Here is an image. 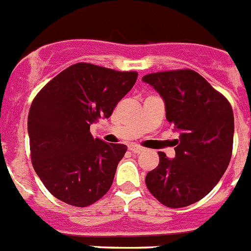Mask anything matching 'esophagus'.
Returning a JSON list of instances; mask_svg holds the SVG:
<instances>
[{
  "label": "esophagus",
  "instance_id": "1",
  "mask_svg": "<svg viewBox=\"0 0 251 251\" xmlns=\"http://www.w3.org/2000/svg\"><path fill=\"white\" fill-rule=\"evenodd\" d=\"M129 151H133V153H134V154H141V153H142V151H144V149H143V148H142V147H138V146H133V144H132V146H129Z\"/></svg>",
  "mask_w": 251,
  "mask_h": 251
}]
</instances>
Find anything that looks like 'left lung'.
<instances>
[{
    "label": "left lung",
    "instance_id": "left-lung-1",
    "mask_svg": "<svg viewBox=\"0 0 251 251\" xmlns=\"http://www.w3.org/2000/svg\"><path fill=\"white\" fill-rule=\"evenodd\" d=\"M142 79L159 92L168 122L180 132L176 158L159 151L146 176L149 192L168 208L197 203L211 192L233 153L234 114L229 100L193 70L151 73Z\"/></svg>",
    "mask_w": 251,
    "mask_h": 251
}]
</instances>
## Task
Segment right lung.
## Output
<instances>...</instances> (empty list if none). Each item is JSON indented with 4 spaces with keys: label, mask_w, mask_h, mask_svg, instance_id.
<instances>
[{
    "label": "right lung",
    "mask_w": 251,
    "mask_h": 251,
    "mask_svg": "<svg viewBox=\"0 0 251 251\" xmlns=\"http://www.w3.org/2000/svg\"><path fill=\"white\" fill-rule=\"evenodd\" d=\"M137 77L80 62L37 93L27 123L32 165L57 199L84 208L109 190L127 146L94 139L89 127L112 116Z\"/></svg>",
    "instance_id": "right-lung-1"
}]
</instances>
